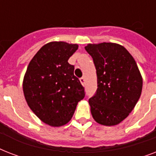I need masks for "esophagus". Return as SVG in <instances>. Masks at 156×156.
Here are the masks:
<instances>
[{
	"label": "esophagus",
	"instance_id": "1",
	"mask_svg": "<svg viewBox=\"0 0 156 156\" xmlns=\"http://www.w3.org/2000/svg\"><path fill=\"white\" fill-rule=\"evenodd\" d=\"M85 81H86V79L84 77H82V78H80V82L83 86H85Z\"/></svg>",
	"mask_w": 156,
	"mask_h": 156
}]
</instances>
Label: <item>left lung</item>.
Here are the masks:
<instances>
[{
	"label": "left lung",
	"instance_id": "8db88e82",
	"mask_svg": "<svg viewBox=\"0 0 156 156\" xmlns=\"http://www.w3.org/2000/svg\"><path fill=\"white\" fill-rule=\"evenodd\" d=\"M93 59L97 90L89 99L93 118L104 126H116L129 116L140 98L143 78L133 57L120 44H88Z\"/></svg>",
	"mask_w": 156,
	"mask_h": 156
}]
</instances>
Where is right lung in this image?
<instances>
[{
	"mask_svg": "<svg viewBox=\"0 0 156 156\" xmlns=\"http://www.w3.org/2000/svg\"><path fill=\"white\" fill-rule=\"evenodd\" d=\"M77 44L51 42L44 45L28 65L23 79V92L28 106L44 123L61 126L73 116L85 89L73 74L68 60Z\"/></svg>",
	"mask_w": 156,
	"mask_h": 156,
	"instance_id": "obj_1",
	"label": "right lung"
}]
</instances>
